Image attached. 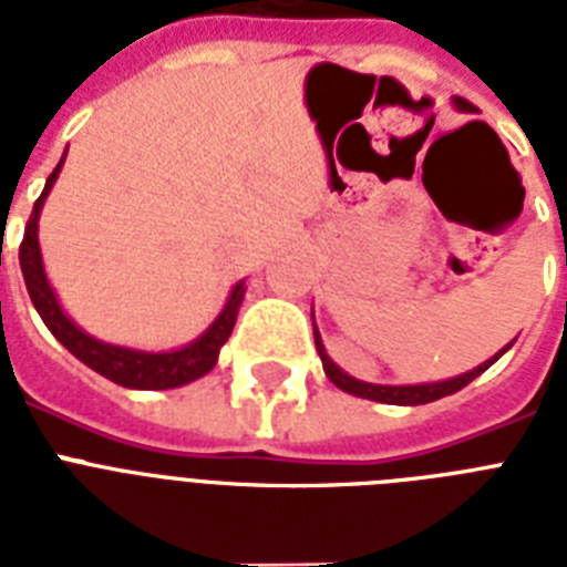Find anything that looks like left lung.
Masks as SVG:
<instances>
[{"instance_id": "obj_1", "label": "left lung", "mask_w": 567, "mask_h": 567, "mask_svg": "<svg viewBox=\"0 0 567 567\" xmlns=\"http://www.w3.org/2000/svg\"><path fill=\"white\" fill-rule=\"evenodd\" d=\"M453 105H456L458 111H474V105H471L467 100H462V96H456V100H453ZM315 347H318V355H320V362H323V371H327V377L332 379V382H336L341 391H347V394H355V396H364V400H377V403H391V405H423V403H432V400H441V396L462 391L467 382H474L480 373L488 371V368H492V364L497 362V359H501V355L506 353L512 344L503 347L501 353L494 355V359H488V362L480 364V368H474V371L462 373V377L444 379V382H423V385H373V382L353 379L350 373L341 371V368H338V364L329 359L327 347H323V341H320V336H318V327H315Z\"/></svg>"}]
</instances>
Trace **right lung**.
<instances>
[{"instance_id":"add662e5","label":"right lung","mask_w":567,"mask_h":567,"mask_svg":"<svg viewBox=\"0 0 567 567\" xmlns=\"http://www.w3.org/2000/svg\"><path fill=\"white\" fill-rule=\"evenodd\" d=\"M61 164H64V158L58 162L55 171L49 173L47 188H43V194L38 196V203L31 208V217L29 223H25V235H22L20 244L22 279H25L31 302H34V309H38V315L43 318L49 332H52L79 362H84L91 371L102 373V377L111 379V382H117V385L123 388L158 391V388L188 385L194 379L205 377V373L217 364L220 347L229 341L235 318H238V306L240 300H244V282H238L231 288L229 302L223 306V311L217 315V320H214L212 327L205 329L194 344L182 347V350H171V353H144V350L105 344V341H96L93 336L82 332L73 320L66 318L64 309L58 306L55 291L49 288V279L47 274H43V258H40L38 244L40 208H43V199H47V194L52 190V185H55L58 173H61Z\"/></svg>"}]
</instances>
